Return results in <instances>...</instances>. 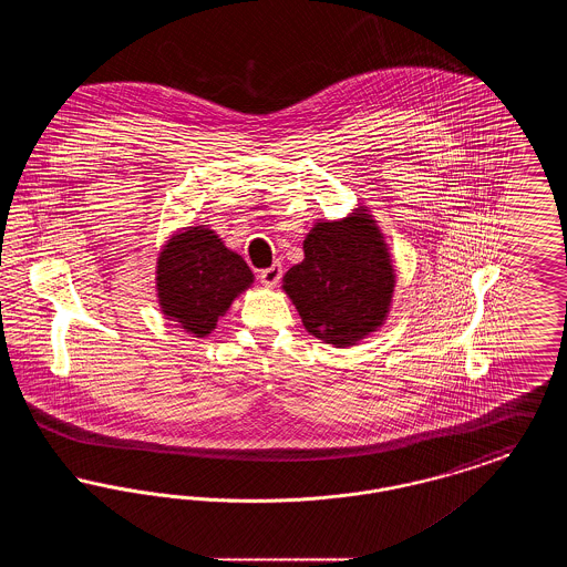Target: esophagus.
Masks as SVG:
<instances>
[{
    "mask_svg": "<svg viewBox=\"0 0 567 567\" xmlns=\"http://www.w3.org/2000/svg\"><path fill=\"white\" fill-rule=\"evenodd\" d=\"M259 278H261V282H264L266 287L278 285V280L282 278V266H280V264H274L270 268L259 271Z\"/></svg>",
    "mask_w": 567,
    "mask_h": 567,
    "instance_id": "esophagus-1",
    "label": "esophagus"
}]
</instances>
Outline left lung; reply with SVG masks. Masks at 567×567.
<instances>
[{
  "mask_svg": "<svg viewBox=\"0 0 567 567\" xmlns=\"http://www.w3.org/2000/svg\"><path fill=\"white\" fill-rule=\"evenodd\" d=\"M370 216L319 223L303 261L285 274L303 327L333 347H351L382 324L395 287L389 252Z\"/></svg>",
  "mask_w": 567,
  "mask_h": 567,
  "instance_id": "8db88e82",
  "label": "left lung"
}]
</instances>
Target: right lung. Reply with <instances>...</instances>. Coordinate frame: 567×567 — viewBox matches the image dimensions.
Returning a JSON list of instances; mask_svg holds the SVG:
<instances>
[{
  "label": "right lung",
  "mask_w": 567,
  "mask_h": 567,
  "mask_svg": "<svg viewBox=\"0 0 567 567\" xmlns=\"http://www.w3.org/2000/svg\"><path fill=\"white\" fill-rule=\"evenodd\" d=\"M157 268L163 312L197 338L208 336L234 297L252 282L243 257L204 227H190L165 244Z\"/></svg>",
  "instance_id": "obj_1"
}]
</instances>
